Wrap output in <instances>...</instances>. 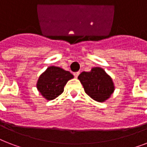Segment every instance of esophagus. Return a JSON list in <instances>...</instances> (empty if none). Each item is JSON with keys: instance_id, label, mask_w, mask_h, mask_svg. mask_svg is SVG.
Here are the masks:
<instances>
[{"instance_id": "1", "label": "esophagus", "mask_w": 147, "mask_h": 147, "mask_svg": "<svg viewBox=\"0 0 147 147\" xmlns=\"http://www.w3.org/2000/svg\"><path fill=\"white\" fill-rule=\"evenodd\" d=\"M79 74H80V72H79V71H77V72H75V73H74V76H75L76 78H78V76H79Z\"/></svg>"}]
</instances>
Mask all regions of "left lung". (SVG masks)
<instances>
[{
	"label": "left lung",
	"mask_w": 147,
	"mask_h": 147,
	"mask_svg": "<svg viewBox=\"0 0 147 147\" xmlns=\"http://www.w3.org/2000/svg\"><path fill=\"white\" fill-rule=\"evenodd\" d=\"M78 78L85 93L98 102L106 101L115 90L111 77L100 67H94L90 71H82Z\"/></svg>",
	"instance_id": "left-lung-1"
}]
</instances>
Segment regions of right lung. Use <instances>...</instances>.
Masks as SVG:
<instances>
[{
  "instance_id": "1",
  "label": "right lung",
  "mask_w": 147,
  "mask_h": 147,
  "mask_svg": "<svg viewBox=\"0 0 147 147\" xmlns=\"http://www.w3.org/2000/svg\"><path fill=\"white\" fill-rule=\"evenodd\" d=\"M73 78V75L69 71L60 67L49 66L40 76L36 88L45 99L53 100L62 94L68 81Z\"/></svg>"
}]
</instances>
